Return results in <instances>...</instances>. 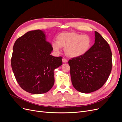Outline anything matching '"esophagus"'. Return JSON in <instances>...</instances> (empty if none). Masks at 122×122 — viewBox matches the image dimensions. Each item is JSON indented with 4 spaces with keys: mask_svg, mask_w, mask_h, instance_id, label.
Instances as JSON below:
<instances>
[{
    "mask_svg": "<svg viewBox=\"0 0 122 122\" xmlns=\"http://www.w3.org/2000/svg\"><path fill=\"white\" fill-rule=\"evenodd\" d=\"M62 61H63V63H67L68 62V60H67V59H65V58H63L62 59Z\"/></svg>",
    "mask_w": 122,
    "mask_h": 122,
    "instance_id": "1",
    "label": "esophagus"
}]
</instances>
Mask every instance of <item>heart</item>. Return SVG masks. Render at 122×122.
Here are the masks:
<instances>
[{
    "label": "heart",
    "mask_w": 122,
    "mask_h": 122,
    "mask_svg": "<svg viewBox=\"0 0 122 122\" xmlns=\"http://www.w3.org/2000/svg\"><path fill=\"white\" fill-rule=\"evenodd\" d=\"M57 42H54L52 47L56 52H59L61 48H65L67 56L76 58L88 52L91 45V38L88 35H81L75 32H65L60 34Z\"/></svg>",
    "instance_id": "heart-1"
}]
</instances>
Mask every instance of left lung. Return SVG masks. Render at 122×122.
I'll list each match as a JSON object with an SVG mask.
<instances>
[{"instance_id": "obj_1", "label": "left lung", "mask_w": 122, "mask_h": 122, "mask_svg": "<svg viewBox=\"0 0 122 122\" xmlns=\"http://www.w3.org/2000/svg\"><path fill=\"white\" fill-rule=\"evenodd\" d=\"M72 84L77 91L90 93L101 88L112 71V54L101 35L95 31V43L83 55L68 61Z\"/></svg>"}]
</instances>
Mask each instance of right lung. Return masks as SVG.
<instances>
[{"mask_svg": "<svg viewBox=\"0 0 122 122\" xmlns=\"http://www.w3.org/2000/svg\"><path fill=\"white\" fill-rule=\"evenodd\" d=\"M52 51L41 30L27 32L15 41L11 68L18 83L25 91L40 94L53 87L54 70L62 65V58L51 55Z\"/></svg>", "mask_w": 122, "mask_h": 122, "instance_id": "add662e5", "label": "right lung"}]
</instances>
